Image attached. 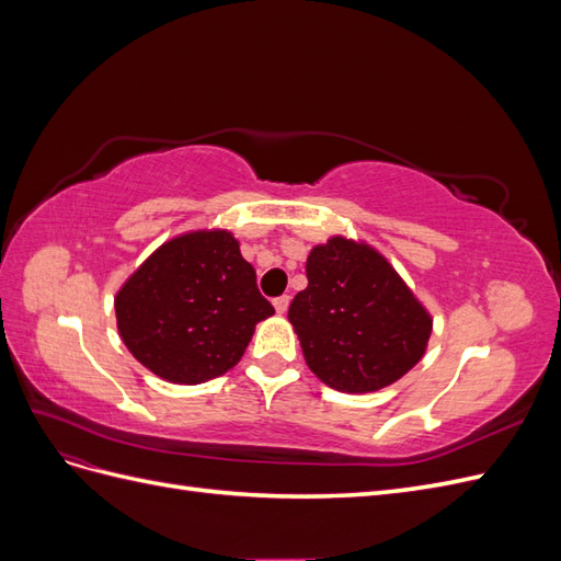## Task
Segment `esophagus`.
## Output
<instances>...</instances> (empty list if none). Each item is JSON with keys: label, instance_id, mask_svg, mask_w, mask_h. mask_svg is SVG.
<instances>
[{"label": "esophagus", "instance_id": "34e87169", "mask_svg": "<svg viewBox=\"0 0 561 561\" xmlns=\"http://www.w3.org/2000/svg\"><path fill=\"white\" fill-rule=\"evenodd\" d=\"M274 307H276V311H278V313H285V311H287V307H290V297H287V295L276 297V299H274Z\"/></svg>", "mask_w": 561, "mask_h": 561}]
</instances>
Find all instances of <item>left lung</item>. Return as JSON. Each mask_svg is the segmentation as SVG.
I'll list each match as a JSON object with an SVG mask.
<instances>
[{"instance_id": "8db88e82", "label": "left lung", "mask_w": 561, "mask_h": 561, "mask_svg": "<svg viewBox=\"0 0 561 561\" xmlns=\"http://www.w3.org/2000/svg\"><path fill=\"white\" fill-rule=\"evenodd\" d=\"M307 278L287 318L328 386L367 393L421 360L433 320L379 252L336 236L311 250Z\"/></svg>"}]
</instances>
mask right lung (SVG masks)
Segmentation results:
<instances>
[{"label":"right lung","instance_id":"right-lung-1","mask_svg":"<svg viewBox=\"0 0 561 561\" xmlns=\"http://www.w3.org/2000/svg\"><path fill=\"white\" fill-rule=\"evenodd\" d=\"M128 351L161 379L201 383L241 360L260 320L274 313L229 231L168 241L114 299Z\"/></svg>","mask_w":561,"mask_h":561}]
</instances>
